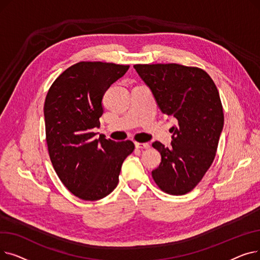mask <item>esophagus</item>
I'll return each instance as SVG.
<instances>
[{
    "label": "esophagus",
    "mask_w": 260,
    "mask_h": 260,
    "mask_svg": "<svg viewBox=\"0 0 260 260\" xmlns=\"http://www.w3.org/2000/svg\"><path fill=\"white\" fill-rule=\"evenodd\" d=\"M136 148H139V149H147L149 148V144L148 143H139V142H136L135 143Z\"/></svg>",
    "instance_id": "obj_1"
}]
</instances>
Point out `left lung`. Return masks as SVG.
I'll list each match as a JSON object with an SVG mask.
<instances>
[{
  "mask_svg": "<svg viewBox=\"0 0 260 260\" xmlns=\"http://www.w3.org/2000/svg\"><path fill=\"white\" fill-rule=\"evenodd\" d=\"M134 68L161 112L176 119L170 129L172 146L153 143L161 154L153 179L163 192L184 195L201 181L216 156L224 121L219 92L198 67L170 63L136 64Z\"/></svg>",
  "mask_w": 260,
  "mask_h": 260,
  "instance_id": "1",
  "label": "left lung"
}]
</instances>
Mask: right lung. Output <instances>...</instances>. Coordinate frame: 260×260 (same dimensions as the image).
Wrapping results in <instances>:
<instances>
[{"label": "right lung", "mask_w": 260, "mask_h": 260, "mask_svg": "<svg viewBox=\"0 0 260 260\" xmlns=\"http://www.w3.org/2000/svg\"><path fill=\"white\" fill-rule=\"evenodd\" d=\"M129 65L79 62L68 67L50 86L45 103V132L52 167L71 193L99 200L119 182L123 161L134 151L132 141L115 142L101 136L102 98Z\"/></svg>", "instance_id": "obj_1"}]
</instances>
